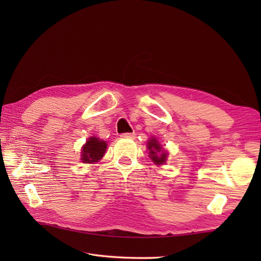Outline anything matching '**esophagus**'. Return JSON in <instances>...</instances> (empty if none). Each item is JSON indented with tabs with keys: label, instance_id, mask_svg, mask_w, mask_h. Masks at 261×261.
Here are the masks:
<instances>
[{
	"label": "esophagus",
	"instance_id": "esophagus-1",
	"mask_svg": "<svg viewBox=\"0 0 261 261\" xmlns=\"http://www.w3.org/2000/svg\"><path fill=\"white\" fill-rule=\"evenodd\" d=\"M121 137L122 138H134V137H135V134H134V133H125V134H122Z\"/></svg>",
	"mask_w": 261,
	"mask_h": 261
}]
</instances>
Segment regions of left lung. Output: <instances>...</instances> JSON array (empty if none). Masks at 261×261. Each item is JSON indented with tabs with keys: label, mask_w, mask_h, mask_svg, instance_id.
<instances>
[{
	"label": "left lung",
	"mask_w": 261,
	"mask_h": 261,
	"mask_svg": "<svg viewBox=\"0 0 261 261\" xmlns=\"http://www.w3.org/2000/svg\"><path fill=\"white\" fill-rule=\"evenodd\" d=\"M148 149L150 151V158H151L154 163L162 164L167 160V153L163 151L161 145H159L155 138H152L148 141Z\"/></svg>",
	"instance_id": "8db88e82"
}]
</instances>
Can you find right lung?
I'll use <instances>...</instances> for the list:
<instances>
[{"instance_id":"right-lung-1","label":"right lung","mask_w":261,"mask_h":261,"mask_svg":"<svg viewBox=\"0 0 261 261\" xmlns=\"http://www.w3.org/2000/svg\"><path fill=\"white\" fill-rule=\"evenodd\" d=\"M107 149V143L96 137H90L83 147L82 160L84 163L98 162L103 156Z\"/></svg>"}]
</instances>
